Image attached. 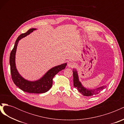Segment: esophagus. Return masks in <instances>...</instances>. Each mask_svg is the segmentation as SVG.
Listing matches in <instances>:
<instances>
[{
	"mask_svg": "<svg viewBox=\"0 0 124 124\" xmlns=\"http://www.w3.org/2000/svg\"><path fill=\"white\" fill-rule=\"evenodd\" d=\"M74 63L72 62H68V66L70 68H73L74 67Z\"/></svg>",
	"mask_w": 124,
	"mask_h": 124,
	"instance_id": "1",
	"label": "esophagus"
}]
</instances>
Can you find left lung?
Masks as SVG:
<instances>
[{
	"mask_svg": "<svg viewBox=\"0 0 124 124\" xmlns=\"http://www.w3.org/2000/svg\"><path fill=\"white\" fill-rule=\"evenodd\" d=\"M73 86L76 88L78 91L82 95L85 96H91L94 95L98 94L102 90L106 88V86H102L96 89H90L86 88L82 85L78 78V72L76 69H73Z\"/></svg>",
	"mask_w": 124,
	"mask_h": 124,
	"instance_id": "obj_1",
	"label": "left lung"
}]
</instances>
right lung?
<instances>
[{
	"label": "right lung",
	"mask_w": 124,
	"mask_h": 124,
	"mask_svg": "<svg viewBox=\"0 0 124 124\" xmlns=\"http://www.w3.org/2000/svg\"><path fill=\"white\" fill-rule=\"evenodd\" d=\"M36 30V28H31L24 33H22L17 38L14 47L11 52L10 55V65L11 77L14 83L22 91L33 93H44L47 92L52 86L53 78L59 71L65 69L67 63H62L51 68L39 80L35 81H30L25 79L18 73L16 66V53L18 41L24 37Z\"/></svg>",
	"instance_id": "1"
}]
</instances>
